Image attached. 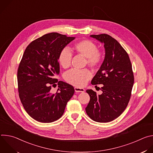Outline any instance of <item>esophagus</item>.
Returning <instances> with one entry per match:
<instances>
[{
  "instance_id": "esophagus-1",
  "label": "esophagus",
  "mask_w": 153,
  "mask_h": 153,
  "mask_svg": "<svg viewBox=\"0 0 153 153\" xmlns=\"http://www.w3.org/2000/svg\"><path fill=\"white\" fill-rule=\"evenodd\" d=\"M74 90L76 92H80V93H83L85 91V90L82 88H79V87H75Z\"/></svg>"
}]
</instances>
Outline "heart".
<instances>
[{"label":"heart","instance_id":"heart-1","mask_svg":"<svg viewBox=\"0 0 153 153\" xmlns=\"http://www.w3.org/2000/svg\"><path fill=\"white\" fill-rule=\"evenodd\" d=\"M74 49L80 55L86 57V64L93 69H97L101 65L103 53L98 50L94 42L90 40H82L74 43ZM73 54L68 48H64L60 52L58 61L63 68H68L71 65ZM92 74L88 69L82 70H71L64 74V79L70 84L76 86H83L91 77Z\"/></svg>","mask_w":153,"mask_h":153}]
</instances>
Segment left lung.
I'll return each mask as SVG.
<instances>
[{"label": "left lung", "mask_w": 153, "mask_h": 153, "mask_svg": "<svg viewBox=\"0 0 153 153\" xmlns=\"http://www.w3.org/2000/svg\"><path fill=\"white\" fill-rule=\"evenodd\" d=\"M90 36L103 43L105 56L91 80L92 85H103L102 93L98 95L87 90L90 100L85 110L94 121L109 122L120 116L128 104L134 83L132 65L128 53L115 39L106 34Z\"/></svg>", "instance_id": "1"}]
</instances>
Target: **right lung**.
<instances>
[{"mask_svg":"<svg viewBox=\"0 0 153 153\" xmlns=\"http://www.w3.org/2000/svg\"><path fill=\"white\" fill-rule=\"evenodd\" d=\"M74 39L51 33L31 42L25 50L17 70L19 95L27 113L38 122L60 118L74 93L72 85L54 77L60 72V52ZM57 84L59 91L51 94Z\"/></svg>","mask_w":153,"mask_h":153,"instance_id":"1","label":"right lung"}]
</instances>
